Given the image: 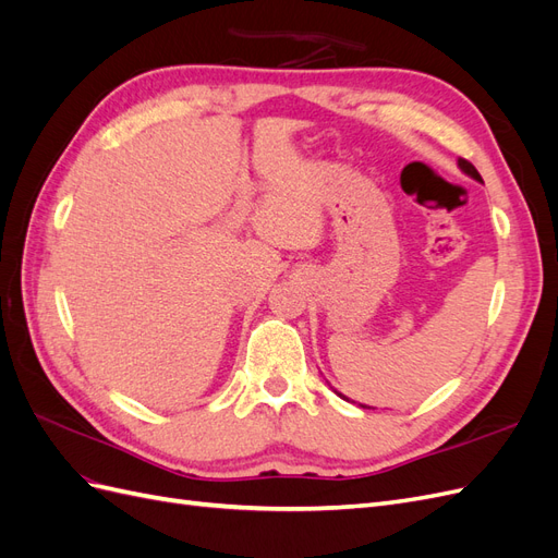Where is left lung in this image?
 <instances>
[{
  "label": "left lung",
  "instance_id": "obj_1",
  "mask_svg": "<svg viewBox=\"0 0 558 558\" xmlns=\"http://www.w3.org/2000/svg\"><path fill=\"white\" fill-rule=\"evenodd\" d=\"M459 170H461V172H463V174H468V177H470V179H475V181H480V183H484V181H482V177H480V172H477V170H475V167H472V165H470V162H468V160H463V158H459ZM335 393H337V396H340V398H344V400H349V398H347V396H342V393H340V391H337V388H335ZM361 408H365V404H361Z\"/></svg>",
  "mask_w": 558,
  "mask_h": 558
}]
</instances>
